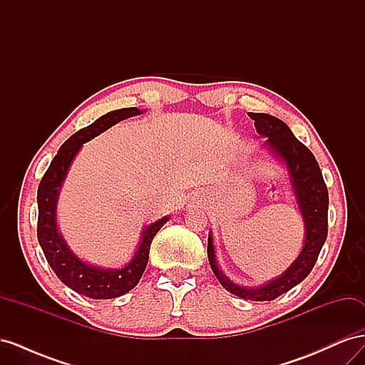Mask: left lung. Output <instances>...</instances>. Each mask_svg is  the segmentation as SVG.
<instances>
[{
    "instance_id": "8db88e82",
    "label": "left lung",
    "mask_w": 365,
    "mask_h": 365,
    "mask_svg": "<svg viewBox=\"0 0 365 365\" xmlns=\"http://www.w3.org/2000/svg\"><path fill=\"white\" fill-rule=\"evenodd\" d=\"M248 115L254 120V126L259 134L267 137V145L271 152L286 164L294 196L304 222V245L298 257L280 277L264 283L259 288H245V286H239L225 277L217 267L212 233L208 235L207 254L210 267L228 292L244 298V300L271 302L303 282L312 271L327 237L329 193L314 153L300 140L295 138L284 121L262 113H248Z\"/></svg>"
}]
</instances>
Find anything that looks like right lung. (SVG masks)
Here are the masks:
<instances>
[{"label":"right lung","mask_w":365,"mask_h":365,"mask_svg":"<svg viewBox=\"0 0 365 365\" xmlns=\"http://www.w3.org/2000/svg\"><path fill=\"white\" fill-rule=\"evenodd\" d=\"M138 114H143L138 108L115 109L97 118L90 126L77 130L61 146L38 187V240L43 256L63 284L77 294L96 300L117 298L135 288L146 269L153 236L168 222L169 216L158 219L143 230L140 245L126 267L120 269L98 268L77 257L61 236L56 224L58 196L70 165L83 143L101 135L118 121Z\"/></svg>","instance_id":"obj_1"}]
</instances>
